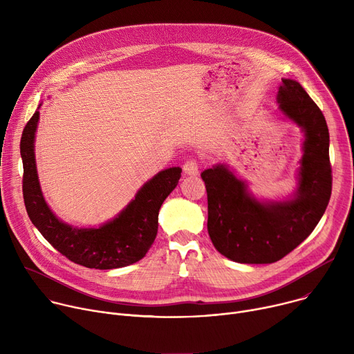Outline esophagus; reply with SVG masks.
<instances>
[{
	"mask_svg": "<svg viewBox=\"0 0 354 354\" xmlns=\"http://www.w3.org/2000/svg\"><path fill=\"white\" fill-rule=\"evenodd\" d=\"M183 172L190 176H196L198 174V164L196 160H187L183 164Z\"/></svg>",
	"mask_w": 354,
	"mask_h": 354,
	"instance_id": "1",
	"label": "esophagus"
}]
</instances>
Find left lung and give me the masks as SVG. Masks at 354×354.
I'll return each instance as SVG.
<instances>
[{
	"instance_id": "8db88e82",
	"label": "left lung",
	"mask_w": 354,
	"mask_h": 354,
	"mask_svg": "<svg viewBox=\"0 0 354 354\" xmlns=\"http://www.w3.org/2000/svg\"><path fill=\"white\" fill-rule=\"evenodd\" d=\"M277 102L280 112L306 136L292 198L262 203L225 165L201 172L210 239L221 255L238 263H273L284 258L314 231L332 193L329 130L321 109L294 80H281Z\"/></svg>"
}]
</instances>
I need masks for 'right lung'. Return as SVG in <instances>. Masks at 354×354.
<instances>
[{
	"instance_id": "obj_1",
	"label": "right lung",
	"mask_w": 354,
	"mask_h": 354,
	"mask_svg": "<svg viewBox=\"0 0 354 354\" xmlns=\"http://www.w3.org/2000/svg\"><path fill=\"white\" fill-rule=\"evenodd\" d=\"M39 111L26 123L21 138L22 190L28 216L47 242L71 262L89 269H118L142 259L158 231V213L176 187L182 169L168 168L149 179L112 221L97 228H75L60 221L41 194L35 161Z\"/></svg>"
}]
</instances>
